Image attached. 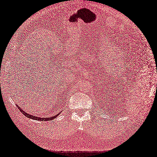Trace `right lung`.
Segmentation results:
<instances>
[{
  "label": "right lung",
  "instance_id": "right-lung-1",
  "mask_svg": "<svg viewBox=\"0 0 157 157\" xmlns=\"http://www.w3.org/2000/svg\"><path fill=\"white\" fill-rule=\"evenodd\" d=\"M17 105V104H16ZM17 107H18V109L20 110V111L23 113V114H24L25 117L29 118H31V119H33V120H40V121H48V120H54V118H56L58 115H59L60 113H57L56 116H54V117H50V118H40V117H36V116H32L30 114H28L27 113H26L25 111H23V109H21L20 107H19L18 105H17Z\"/></svg>",
  "mask_w": 157,
  "mask_h": 157
}]
</instances>
